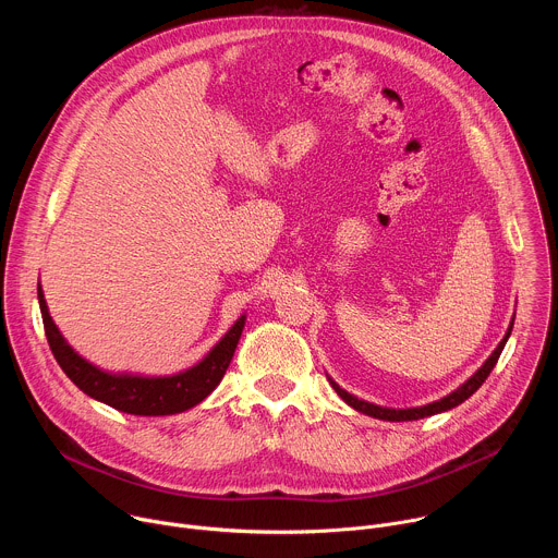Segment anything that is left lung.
<instances>
[{
    "mask_svg": "<svg viewBox=\"0 0 558 558\" xmlns=\"http://www.w3.org/2000/svg\"><path fill=\"white\" fill-rule=\"evenodd\" d=\"M512 325H514V317H512V323H510V327H508L504 340L499 342V347L493 351V355L484 362V366H482L480 371H476L472 377H468L457 390H452L450 395H446V397H441V400H437V402H433V404H426V407H417V409H386V407H377V404L357 400L355 395H351V392H347L344 388H340L331 377H329V381H331V386L336 388V392L342 397V400H344L351 409H355V411H360V413H364V415H368V417L384 420V422H413V420H424V417H430V415H437V413H444V411H450V409L459 407L461 402L468 400V397H470L476 388H480V386L488 379L490 371L495 368V364H497V360H499V355H501V351H504V347H506V342H508V338H510V333H512Z\"/></svg>",
    "mask_w": 558,
    "mask_h": 558,
    "instance_id": "obj_1",
    "label": "left lung"
}]
</instances>
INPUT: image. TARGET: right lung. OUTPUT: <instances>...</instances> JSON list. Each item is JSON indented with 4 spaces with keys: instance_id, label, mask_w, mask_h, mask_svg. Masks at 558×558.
<instances>
[{
    "instance_id": "add662e5",
    "label": "right lung",
    "mask_w": 558,
    "mask_h": 558,
    "mask_svg": "<svg viewBox=\"0 0 558 558\" xmlns=\"http://www.w3.org/2000/svg\"><path fill=\"white\" fill-rule=\"evenodd\" d=\"M37 298L50 351L61 371L72 379V384H76L97 402H104L121 413L143 417L177 415L201 404L220 384L247 320L245 315L238 317L233 327L225 333V338L196 366L177 375L147 377L132 373H108L84 360L65 342V338L52 323L41 284H37Z\"/></svg>"
}]
</instances>
